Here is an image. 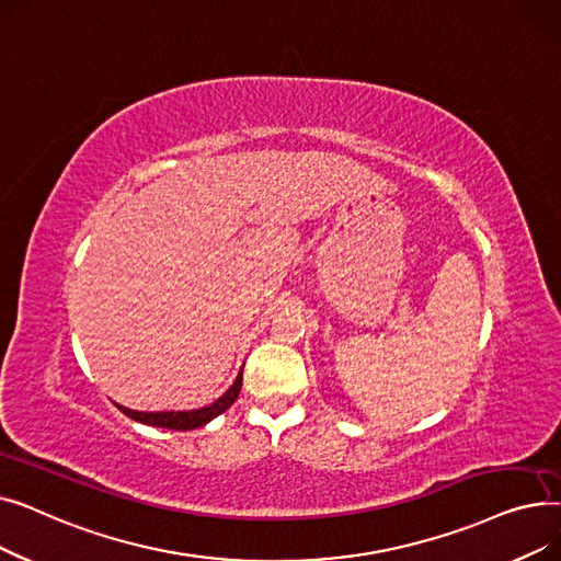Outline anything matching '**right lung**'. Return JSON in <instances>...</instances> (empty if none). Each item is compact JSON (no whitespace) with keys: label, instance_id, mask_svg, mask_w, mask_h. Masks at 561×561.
Segmentation results:
<instances>
[{"label":"right lung","instance_id":"obj_1","mask_svg":"<svg viewBox=\"0 0 561 561\" xmlns=\"http://www.w3.org/2000/svg\"><path fill=\"white\" fill-rule=\"evenodd\" d=\"M241 387H243V373H239V377H236V381L229 387V391L225 396H220L214 404L195 409V411H134V409H127V407H121V404H117V409H121L125 416H129L138 423L186 432V430L202 427V425L209 423L211 419L220 416L222 411L229 409L236 402V398H239Z\"/></svg>","mask_w":561,"mask_h":561}]
</instances>
